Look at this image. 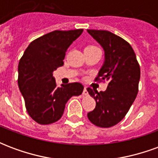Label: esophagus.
I'll return each mask as SVG.
<instances>
[{"label":"esophagus","instance_id":"1","mask_svg":"<svg viewBox=\"0 0 158 158\" xmlns=\"http://www.w3.org/2000/svg\"><path fill=\"white\" fill-rule=\"evenodd\" d=\"M83 95H84V96H87V95H88V90H87V88H86V87L84 88V90H83Z\"/></svg>","mask_w":158,"mask_h":158}]
</instances>
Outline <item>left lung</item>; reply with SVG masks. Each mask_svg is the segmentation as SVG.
I'll return each mask as SVG.
<instances>
[{
  "instance_id": "1",
  "label": "left lung",
  "mask_w": 158,
  "mask_h": 158,
  "mask_svg": "<svg viewBox=\"0 0 158 158\" xmlns=\"http://www.w3.org/2000/svg\"><path fill=\"white\" fill-rule=\"evenodd\" d=\"M102 45L105 60L96 80L108 81L105 91L87 90L96 101V108L87 114L93 124L109 128L122 120L138 93L140 69L135 53L128 42L106 30L87 29Z\"/></svg>"
}]
</instances>
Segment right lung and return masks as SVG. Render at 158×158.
Here are the masks:
<instances>
[{"label": "right lung", "mask_w": 158, "mask_h": 158, "mask_svg": "<svg viewBox=\"0 0 158 158\" xmlns=\"http://www.w3.org/2000/svg\"><path fill=\"white\" fill-rule=\"evenodd\" d=\"M83 29L55 30L29 45L19 63V87L29 115L40 124L58 121L73 96L81 95L80 83L56 85L53 71L63 65L67 50Z\"/></svg>", "instance_id": "add662e5"}]
</instances>
